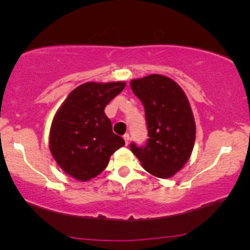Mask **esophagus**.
I'll return each mask as SVG.
<instances>
[{
    "instance_id": "1",
    "label": "esophagus",
    "mask_w": 250,
    "mask_h": 250,
    "mask_svg": "<svg viewBox=\"0 0 250 250\" xmlns=\"http://www.w3.org/2000/svg\"><path fill=\"white\" fill-rule=\"evenodd\" d=\"M123 138H125V144H129V141H130V136H129V134H125V135H123Z\"/></svg>"
}]
</instances>
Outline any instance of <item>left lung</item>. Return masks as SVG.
Masks as SVG:
<instances>
[{"mask_svg":"<svg viewBox=\"0 0 250 250\" xmlns=\"http://www.w3.org/2000/svg\"><path fill=\"white\" fill-rule=\"evenodd\" d=\"M130 87L146 110L149 138L130 149L142 167L158 178H171L188 161L195 141L190 102L178 83L161 74L133 79Z\"/></svg>","mask_w":250,"mask_h":250,"instance_id":"left-lung-1","label":"left lung"}]
</instances>
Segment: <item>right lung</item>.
I'll return each instance as SVG.
<instances>
[{"label":"right lung","mask_w":250,"mask_h":250,"mask_svg":"<svg viewBox=\"0 0 250 250\" xmlns=\"http://www.w3.org/2000/svg\"><path fill=\"white\" fill-rule=\"evenodd\" d=\"M125 87V81H89L73 89L57 110L50 129V151L68 176L80 182L94 178L125 146L104 114V107Z\"/></svg>","instance_id":"1"}]
</instances>
